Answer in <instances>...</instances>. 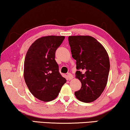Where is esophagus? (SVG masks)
<instances>
[{
    "label": "esophagus",
    "instance_id": "obj_1",
    "mask_svg": "<svg viewBox=\"0 0 130 130\" xmlns=\"http://www.w3.org/2000/svg\"><path fill=\"white\" fill-rule=\"evenodd\" d=\"M67 78H68L69 80H71V79L73 78V76L71 73H68L67 74Z\"/></svg>",
    "mask_w": 130,
    "mask_h": 130
}]
</instances>
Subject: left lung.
Returning <instances> with one entry per match:
<instances>
[{"label": "left lung", "instance_id": "1", "mask_svg": "<svg viewBox=\"0 0 130 130\" xmlns=\"http://www.w3.org/2000/svg\"><path fill=\"white\" fill-rule=\"evenodd\" d=\"M69 42L72 57L76 60V78L82 83L80 90L74 94L82 102H93L107 85L110 67L108 53L100 43L90 36H71Z\"/></svg>", "mask_w": 130, "mask_h": 130}]
</instances>
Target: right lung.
Returning <instances> with one entry per match:
<instances>
[{
  "label": "right lung",
  "mask_w": 130,
  "mask_h": 130,
  "mask_svg": "<svg viewBox=\"0 0 130 130\" xmlns=\"http://www.w3.org/2000/svg\"><path fill=\"white\" fill-rule=\"evenodd\" d=\"M64 38L63 36L40 37L31 44L26 54L24 81L30 93L41 101L55 99L66 82L55 60V52Z\"/></svg>",
  "instance_id": "add662e5"
}]
</instances>
